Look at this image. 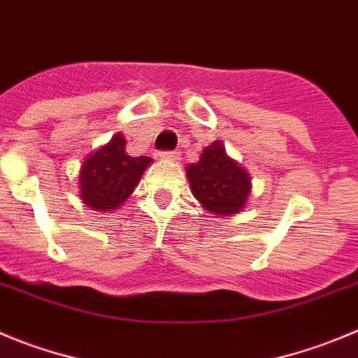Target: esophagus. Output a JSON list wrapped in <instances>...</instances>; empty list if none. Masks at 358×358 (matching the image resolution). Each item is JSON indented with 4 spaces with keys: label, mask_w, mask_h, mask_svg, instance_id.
I'll return each instance as SVG.
<instances>
[{
    "label": "esophagus",
    "mask_w": 358,
    "mask_h": 358,
    "mask_svg": "<svg viewBox=\"0 0 358 358\" xmlns=\"http://www.w3.org/2000/svg\"><path fill=\"white\" fill-rule=\"evenodd\" d=\"M162 157L169 160H180V152L178 150H166V152H162Z\"/></svg>",
    "instance_id": "obj_1"
}]
</instances>
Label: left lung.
I'll list each match as a JSON object with an SVG mask.
<instances>
[{
    "mask_svg": "<svg viewBox=\"0 0 358 358\" xmlns=\"http://www.w3.org/2000/svg\"><path fill=\"white\" fill-rule=\"evenodd\" d=\"M187 178L196 199L217 215L242 212L250 194L249 175L219 141L203 150L198 164H190Z\"/></svg>",
    "mask_w": 358,
    "mask_h": 358,
    "instance_id": "8db88e82",
    "label": "left lung"
}]
</instances>
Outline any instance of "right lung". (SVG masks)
I'll use <instances>...</instances> for the list:
<instances>
[{
  "label": "right lung",
  "mask_w": 358,
  "mask_h": 358,
  "mask_svg": "<svg viewBox=\"0 0 358 358\" xmlns=\"http://www.w3.org/2000/svg\"><path fill=\"white\" fill-rule=\"evenodd\" d=\"M125 146L122 134H116L109 145L96 150L83 164L81 198L90 208L100 212L118 208L152 162L150 157H130Z\"/></svg>",
  "instance_id": "add662e5"
}]
</instances>
